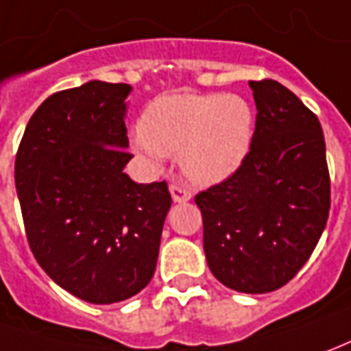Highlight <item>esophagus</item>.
I'll return each mask as SVG.
<instances>
[{"label": "esophagus", "mask_w": 351, "mask_h": 351, "mask_svg": "<svg viewBox=\"0 0 351 351\" xmlns=\"http://www.w3.org/2000/svg\"><path fill=\"white\" fill-rule=\"evenodd\" d=\"M170 193H171V199L173 202H187L191 200V191H187L185 187H181V185H170Z\"/></svg>", "instance_id": "34e87169"}]
</instances>
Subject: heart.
Here are the masks:
<instances>
[{
    "instance_id": "obj_1",
    "label": "heart",
    "mask_w": 351,
    "mask_h": 351,
    "mask_svg": "<svg viewBox=\"0 0 351 351\" xmlns=\"http://www.w3.org/2000/svg\"><path fill=\"white\" fill-rule=\"evenodd\" d=\"M254 122L252 105L235 93H171L149 103L130 145L149 166L178 156L191 181L216 185L246 160Z\"/></svg>"
}]
</instances>
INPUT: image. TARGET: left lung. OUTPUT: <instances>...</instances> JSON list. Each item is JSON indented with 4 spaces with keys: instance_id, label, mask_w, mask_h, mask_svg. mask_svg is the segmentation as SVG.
<instances>
[{
    "instance_id": "1",
    "label": "left lung",
    "mask_w": 351,
    "mask_h": 351,
    "mask_svg": "<svg viewBox=\"0 0 351 351\" xmlns=\"http://www.w3.org/2000/svg\"><path fill=\"white\" fill-rule=\"evenodd\" d=\"M256 101L243 166L195 197L210 271L227 289H281L308 262L330 208L325 137L317 116L275 80L248 82Z\"/></svg>"
}]
</instances>
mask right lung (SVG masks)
Wrapping results in <instances>:
<instances>
[{
	"mask_svg": "<svg viewBox=\"0 0 351 351\" xmlns=\"http://www.w3.org/2000/svg\"><path fill=\"white\" fill-rule=\"evenodd\" d=\"M128 84L91 80L53 93L26 125L14 185L34 258L80 300L114 304L156 269L166 181L135 183L125 135Z\"/></svg>",
	"mask_w": 351,
	"mask_h": 351,
	"instance_id": "right-lung-1",
	"label": "right lung"
}]
</instances>
